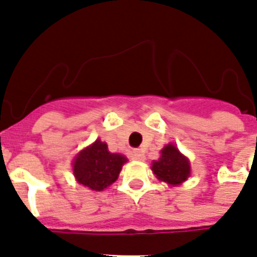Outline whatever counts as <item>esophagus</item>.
Returning <instances> with one entry per match:
<instances>
[{"label": "esophagus", "mask_w": 257, "mask_h": 257, "mask_svg": "<svg viewBox=\"0 0 257 257\" xmlns=\"http://www.w3.org/2000/svg\"><path fill=\"white\" fill-rule=\"evenodd\" d=\"M132 157L135 159V160H144V152L143 151H140V149H136V151H133L132 152Z\"/></svg>", "instance_id": "obj_1"}]
</instances>
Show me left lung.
<instances>
[{
    "instance_id": "obj_1",
    "label": "left lung",
    "mask_w": 257,
    "mask_h": 257,
    "mask_svg": "<svg viewBox=\"0 0 257 257\" xmlns=\"http://www.w3.org/2000/svg\"><path fill=\"white\" fill-rule=\"evenodd\" d=\"M151 169L157 180L171 187H179L191 176L189 159L180 152L173 143H169L161 149L159 160L152 161Z\"/></svg>"
}]
</instances>
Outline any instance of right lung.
Segmentation results:
<instances>
[{
    "label": "right lung",
    "mask_w": 257,
    "mask_h": 257,
    "mask_svg": "<svg viewBox=\"0 0 257 257\" xmlns=\"http://www.w3.org/2000/svg\"><path fill=\"white\" fill-rule=\"evenodd\" d=\"M126 161L124 155L109 152L106 143L97 139L76 155L72 171L78 184L90 191H104L116 181Z\"/></svg>",
    "instance_id": "add662e5"
}]
</instances>
